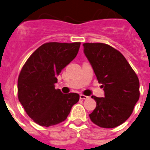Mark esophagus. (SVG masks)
Segmentation results:
<instances>
[{
  "mask_svg": "<svg viewBox=\"0 0 150 150\" xmlns=\"http://www.w3.org/2000/svg\"><path fill=\"white\" fill-rule=\"evenodd\" d=\"M79 98H80V100H86V99H88V96H85V95H83L81 94L80 96H79Z\"/></svg>",
  "mask_w": 150,
  "mask_h": 150,
  "instance_id": "esophagus-1",
  "label": "esophagus"
}]
</instances>
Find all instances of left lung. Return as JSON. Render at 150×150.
I'll return each instance as SVG.
<instances>
[{
  "mask_svg": "<svg viewBox=\"0 0 150 150\" xmlns=\"http://www.w3.org/2000/svg\"><path fill=\"white\" fill-rule=\"evenodd\" d=\"M83 47L105 91V97H92L97 107L89 115L90 119L104 128L119 126L131 116L139 100V79L119 50L103 43H85Z\"/></svg>",
  "mask_w": 150,
  "mask_h": 150,
  "instance_id": "1",
  "label": "left lung"
}]
</instances>
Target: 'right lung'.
<instances>
[{"label": "right lung", "instance_id": "right-lung-1", "mask_svg": "<svg viewBox=\"0 0 150 150\" xmlns=\"http://www.w3.org/2000/svg\"><path fill=\"white\" fill-rule=\"evenodd\" d=\"M80 42H49L29 57L18 79V97L28 115L43 127L65 121L79 95L55 89L57 75L77 55Z\"/></svg>", "mask_w": 150, "mask_h": 150}]
</instances>
